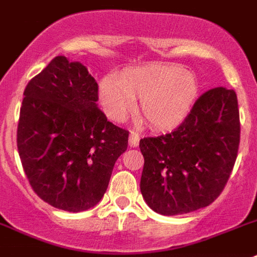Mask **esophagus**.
<instances>
[{
	"label": "esophagus",
	"instance_id": "34e87169",
	"mask_svg": "<svg viewBox=\"0 0 257 257\" xmlns=\"http://www.w3.org/2000/svg\"><path fill=\"white\" fill-rule=\"evenodd\" d=\"M140 145V135L137 132H131L129 135V146L131 147H137Z\"/></svg>",
	"mask_w": 257,
	"mask_h": 257
}]
</instances>
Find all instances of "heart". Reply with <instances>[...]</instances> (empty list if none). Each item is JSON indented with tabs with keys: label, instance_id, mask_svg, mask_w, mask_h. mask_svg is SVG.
Returning <instances> with one entry per match:
<instances>
[{
	"label": "heart",
	"instance_id": "heart-1",
	"mask_svg": "<svg viewBox=\"0 0 257 257\" xmlns=\"http://www.w3.org/2000/svg\"><path fill=\"white\" fill-rule=\"evenodd\" d=\"M198 94V80L178 66L149 64L106 75L99 81V102L108 117L120 121L141 98V113L151 125L169 129L190 112Z\"/></svg>",
	"mask_w": 257,
	"mask_h": 257
}]
</instances>
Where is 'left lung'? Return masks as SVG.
Listing matches in <instances>:
<instances>
[{
  "label": "left lung",
  "mask_w": 257,
  "mask_h": 257,
  "mask_svg": "<svg viewBox=\"0 0 257 257\" xmlns=\"http://www.w3.org/2000/svg\"><path fill=\"white\" fill-rule=\"evenodd\" d=\"M239 138L235 91L220 86L200 95L175 131L140 141L147 206L164 216L209 206L230 177Z\"/></svg>",
  "instance_id": "left-lung-1"
}]
</instances>
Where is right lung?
I'll list each match as a JSON object with an SVG mask.
<instances>
[{
	"instance_id": "right-lung-1",
	"label": "right lung",
	"mask_w": 257,
	"mask_h": 257,
	"mask_svg": "<svg viewBox=\"0 0 257 257\" xmlns=\"http://www.w3.org/2000/svg\"><path fill=\"white\" fill-rule=\"evenodd\" d=\"M18 151L35 193L68 212L103 198L129 132L98 108V84L84 64L55 57L24 90Z\"/></svg>"
}]
</instances>
